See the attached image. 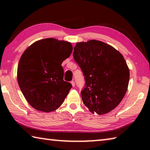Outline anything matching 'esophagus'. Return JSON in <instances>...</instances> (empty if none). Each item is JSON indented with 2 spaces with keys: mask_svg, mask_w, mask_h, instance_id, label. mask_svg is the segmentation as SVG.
Wrapping results in <instances>:
<instances>
[{
  "mask_svg": "<svg viewBox=\"0 0 150 150\" xmlns=\"http://www.w3.org/2000/svg\"><path fill=\"white\" fill-rule=\"evenodd\" d=\"M73 84H74V83H73V82H72V85H73Z\"/></svg>",
  "mask_w": 150,
  "mask_h": 150,
  "instance_id": "esophagus-1",
  "label": "esophagus"
}]
</instances>
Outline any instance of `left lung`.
<instances>
[{
    "instance_id": "8db88e82",
    "label": "left lung",
    "mask_w": 150,
    "mask_h": 150,
    "mask_svg": "<svg viewBox=\"0 0 150 150\" xmlns=\"http://www.w3.org/2000/svg\"><path fill=\"white\" fill-rule=\"evenodd\" d=\"M73 51L70 42L54 38L35 42L24 51L17 69L19 87L35 110L50 112L64 102L72 85L63 79L62 63Z\"/></svg>"
}]
</instances>
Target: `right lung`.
<instances>
[{
    "label": "right lung",
    "instance_id": "add662e5",
    "mask_svg": "<svg viewBox=\"0 0 150 150\" xmlns=\"http://www.w3.org/2000/svg\"><path fill=\"white\" fill-rule=\"evenodd\" d=\"M73 55L85 77L81 97L85 106L93 114L110 112L128 90L130 71L123 55L111 45L95 40L77 43Z\"/></svg>",
    "mask_w": 150,
    "mask_h": 150
}]
</instances>
